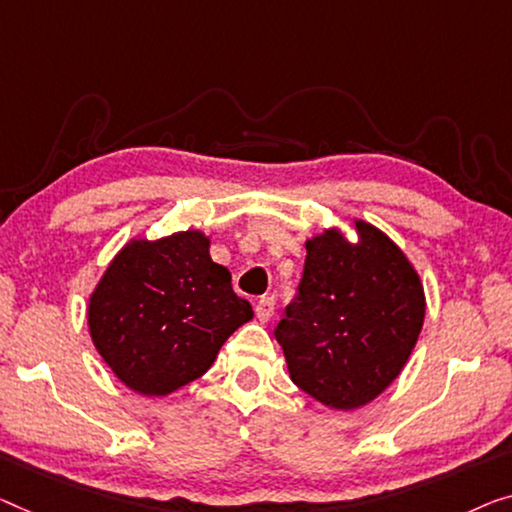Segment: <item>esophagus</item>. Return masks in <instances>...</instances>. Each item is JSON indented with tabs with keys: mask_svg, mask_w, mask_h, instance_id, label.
Masks as SVG:
<instances>
[{
	"mask_svg": "<svg viewBox=\"0 0 512 512\" xmlns=\"http://www.w3.org/2000/svg\"><path fill=\"white\" fill-rule=\"evenodd\" d=\"M273 310H276V301H273V296H262V299L255 303V315L259 322H269L273 317Z\"/></svg>",
	"mask_w": 512,
	"mask_h": 512,
	"instance_id": "esophagus-1",
	"label": "esophagus"
}]
</instances>
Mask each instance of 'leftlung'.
<instances>
[{
  "label": "left lung",
  "mask_w": 512,
  "mask_h": 512,
  "mask_svg": "<svg viewBox=\"0 0 512 512\" xmlns=\"http://www.w3.org/2000/svg\"><path fill=\"white\" fill-rule=\"evenodd\" d=\"M305 239L299 301L276 340L296 386L335 411L361 409L400 377L425 319L416 266L386 232L354 218Z\"/></svg>",
  "instance_id": "8db88e82"
}]
</instances>
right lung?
I'll return each mask as SVG.
<instances>
[{
	"label": "right lung",
	"instance_id": "right-lung-1",
	"mask_svg": "<svg viewBox=\"0 0 512 512\" xmlns=\"http://www.w3.org/2000/svg\"><path fill=\"white\" fill-rule=\"evenodd\" d=\"M202 230L135 234L91 289L87 326L121 384L165 398L207 372L230 335L253 319Z\"/></svg>",
	"mask_w": 512,
	"mask_h": 512
}]
</instances>
